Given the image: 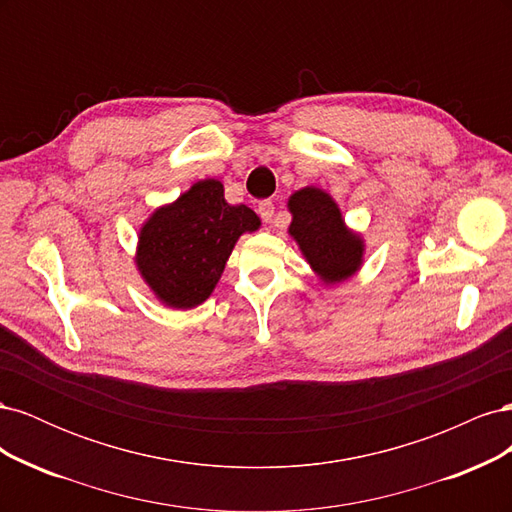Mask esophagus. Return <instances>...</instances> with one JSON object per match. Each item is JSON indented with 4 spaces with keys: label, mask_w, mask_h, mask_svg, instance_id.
Returning a JSON list of instances; mask_svg holds the SVG:
<instances>
[{
    "label": "esophagus",
    "mask_w": 512,
    "mask_h": 512,
    "mask_svg": "<svg viewBox=\"0 0 512 512\" xmlns=\"http://www.w3.org/2000/svg\"><path fill=\"white\" fill-rule=\"evenodd\" d=\"M258 215L265 222H271L273 220V215H275V207H273V203L271 200H260L258 203Z\"/></svg>",
    "instance_id": "obj_1"
}]
</instances>
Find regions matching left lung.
Instances as JSON below:
<instances>
[{
	"label": "left lung",
	"mask_w": 512,
	"mask_h": 512,
	"mask_svg": "<svg viewBox=\"0 0 512 512\" xmlns=\"http://www.w3.org/2000/svg\"><path fill=\"white\" fill-rule=\"evenodd\" d=\"M288 211V235L324 286L342 284L363 267V237L346 226L331 194L307 185L288 198Z\"/></svg>",
	"instance_id": "1"
}]
</instances>
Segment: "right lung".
<instances>
[{
    "label": "right lung",
    "mask_w": 512,
    "mask_h": 512,
    "mask_svg": "<svg viewBox=\"0 0 512 512\" xmlns=\"http://www.w3.org/2000/svg\"><path fill=\"white\" fill-rule=\"evenodd\" d=\"M258 228L250 207L226 203L222 181H196L141 226L136 269L162 305L192 309L211 297L239 237Z\"/></svg>",
    "instance_id": "right-lung-1"
}]
</instances>
